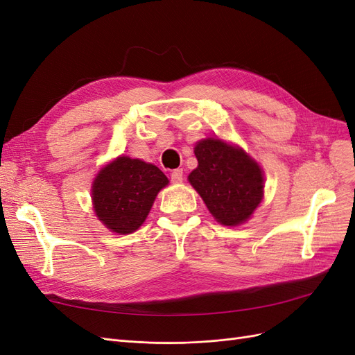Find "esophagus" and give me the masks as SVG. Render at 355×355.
Returning a JSON list of instances; mask_svg holds the SVG:
<instances>
[{"instance_id": "34e87169", "label": "esophagus", "mask_w": 355, "mask_h": 355, "mask_svg": "<svg viewBox=\"0 0 355 355\" xmlns=\"http://www.w3.org/2000/svg\"><path fill=\"white\" fill-rule=\"evenodd\" d=\"M170 179H171V182H173V184H180V182L184 180V170H182V168L173 170L170 173Z\"/></svg>"}]
</instances>
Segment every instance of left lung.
<instances>
[{"instance_id": "left-lung-1", "label": "left lung", "mask_w": 355, "mask_h": 355, "mask_svg": "<svg viewBox=\"0 0 355 355\" xmlns=\"http://www.w3.org/2000/svg\"><path fill=\"white\" fill-rule=\"evenodd\" d=\"M198 167L188 176L218 222L234 227L245 222L263 196L261 167L243 149L219 139L196 146Z\"/></svg>"}]
</instances>
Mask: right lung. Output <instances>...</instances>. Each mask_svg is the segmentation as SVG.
<instances>
[{
    "instance_id": "add662e5",
    "label": "right lung",
    "mask_w": 355,
    "mask_h": 355,
    "mask_svg": "<svg viewBox=\"0 0 355 355\" xmlns=\"http://www.w3.org/2000/svg\"><path fill=\"white\" fill-rule=\"evenodd\" d=\"M167 184L166 175L154 164L120 157L94 179V211L106 228L130 234L144 223L158 191Z\"/></svg>"
}]
</instances>
